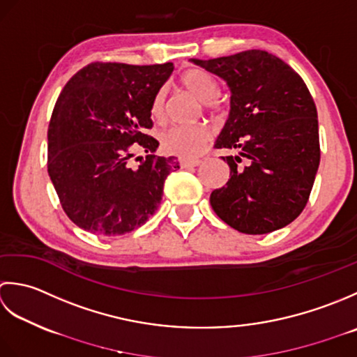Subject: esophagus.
I'll return each mask as SVG.
<instances>
[{"label":"esophagus","mask_w":357,"mask_h":357,"mask_svg":"<svg viewBox=\"0 0 357 357\" xmlns=\"http://www.w3.org/2000/svg\"><path fill=\"white\" fill-rule=\"evenodd\" d=\"M180 168H192V166H199L200 160H188V158H180L178 160Z\"/></svg>","instance_id":"1"}]
</instances>
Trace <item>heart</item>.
Listing matches in <instances>:
<instances>
[{
  "label": "heart",
  "instance_id": "b5f03b06",
  "mask_svg": "<svg viewBox=\"0 0 357 357\" xmlns=\"http://www.w3.org/2000/svg\"><path fill=\"white\" fill-rule=\"evenodd\" d=\"M178 84L186 92L197 98L208 111H219L222 103L217 98L219 84L206 70L191 68L178 77ZM151 115L157 121H163L166 115L165 92L158 91L151 101ZM211 140V129L205 123H197L191 126H174L162 134V146L169 154L181 158H194L205 151Z\"/></svg>",
  "mask_w": 357,
  "mask_h": 357
}]
</instances>
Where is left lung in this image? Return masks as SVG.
Returning <instances> with one entry per match:
<instances>
[{"label":"left lung","mask_w":357,"mask_h":357,"mask_svg":"<svg viewBox=\"0 0 357 357\" xmlns=\"http://www.w3.org/2000/svg\"><path fill=\"white\" fill-rule=\"evenodd\" d=\"M223 78L231 112L217 149L229 165L227 185L211 192L220 219L245 234L287 227L307 206L321 162L317 109L297 72L266 50L192 60Z\"/></svg>","instance_id":"1"}]
</instances>
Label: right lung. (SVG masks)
Instances as JSON below:
<instances>
[{
  "mask_svg": "<svg viewBox=\"0 0 357 357\" xmlns=\"http://www.w3.org/2000/svg\"><path fill=\"white\" fill-rule=\"evenodd\" d=\"M172 63L134 66L96 61L79 69L58 97L47 130V172L61 208L92 234L121 236L142 227L163 197L176 157H157L151 101ZM149 155L137 170L128 158Z\"/></svg>",
  "mask_w": 357,
  "mask_h": 357,
  "instance_id": "1",
  "label": "right lung"
}]
</instances>
